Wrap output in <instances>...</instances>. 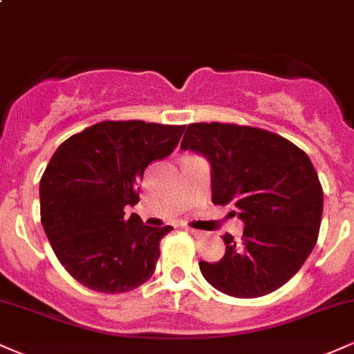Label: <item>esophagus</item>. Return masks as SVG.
<instances>
[{
    "mask_svg": "<svg viewBox=\"0 0 354 354\" xmlns=\"http://www.w3.org/2000/svg\"><path fill=\"white\" fill-rule=\"evenodd\" d=\"M185 231L186 232H189V234H193L194 237H201L203 236V231H198V229H193V227H189V225H185Z\"/></svg>",
    "mask_w": 354,
    "mask_h": 354,
    "instance_id": "1",
    "label": "esophagus"
}]
</instances>
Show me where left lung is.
<instances>
[{
  "instance_id": "left-lung-1",
  "label": "left lung",
  "mask_w": 354,
  "mask_h": 354,
  "mask_svg": "<svg viewBox=\"0 0 354 354\" xmlns=\"http://www.w3.org/2000/svg\"><path fill=\"white\" fill-rule=\"evenodd\" d=\"M181 148L209 160L212 203H232L245 224L241 242L224 234L219 262H199L204 279L237 299L287 283L320 232L323 189L306 153L269 130L219 122L191 123Z\"/></svg>"
}]
</instances>
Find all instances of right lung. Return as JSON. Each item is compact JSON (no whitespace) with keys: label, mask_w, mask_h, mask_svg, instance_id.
Wrapping results in <instances>:
<instances>
[{"label":"right lung","mask_w":354,"mask_h":354,"mask_svg":"<svg viewBox=\"0 0 354 354\" xmlns=\"http://www.w3.org/2000/svg\"><path fill=\"white\" fill-rule=\"evenodd\" d=\"M186 125L100 122L55 150L39 183L41 223L59 262L91 290L125 293L147 282L171 225L150 227L140 201L147 166L168 156Z\"/></svg>","instance_id":"right-lung-1"}]
</instances>
